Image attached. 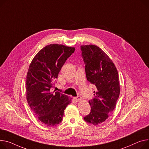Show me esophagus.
I'll list each match as a JSON object with an SVG mask.
<instances>
[{"label":"esophagus","instance_id":"1","mask_svg":"<svg viewBox=\"0 0 149 149\" xmlns=\"http://www.w3.org/2000/svg\"><path fill=\"white\" fill-rule=\"evenodd\" d=\"M74 100H75L77 102H79V101H80L82 100V97H81V96H77V97H74Z\"/></svg>","mask_w":149,"mask_h":149}]
</instances>
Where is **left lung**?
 Instances as JSON below:
<instances>
[{
  "mask_svg": "<svg viewBox=\"0 0 149 149\" xmlns=\"http://www.w3.org/2000/svg\"><path fill=\"white\" fill-rule=\"evenodd\" d=\"M86 77L96 87L95 97L88 101L91 111L84 120L93 125L105 122L114 110L120 95L117 68L111 59L95 45H81Z\"/></svg>",
  "mask_w": 149,
  "mask_h": 149,
  "instance_id": "8db88e82",
  "label": "left lung"
}]
</instances>
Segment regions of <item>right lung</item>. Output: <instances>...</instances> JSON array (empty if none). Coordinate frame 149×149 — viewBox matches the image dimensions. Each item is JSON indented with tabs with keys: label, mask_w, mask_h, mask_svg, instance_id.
<instances>
[{
	"label": "right lung",
	"mask_w": 149,
	"mask_h": 149,
	"mask_svg": "<svg viewBox=\"0 0 149 149\" xmlns=\"http://www.w3.org/2000/svg\"><path fill=\"white\" fill-rule=\"evenodd\" d=\"M75 47L49 44L35 55L26 77V93L28 104L38 119L47 126L60 123L64 110L72 98L58 92H52L54 81Z\"/></svg>",
	"instance_id": "add662e5"
}]
</instances>
